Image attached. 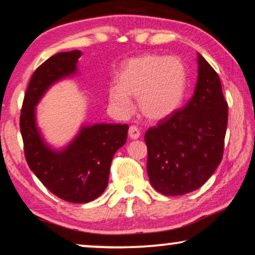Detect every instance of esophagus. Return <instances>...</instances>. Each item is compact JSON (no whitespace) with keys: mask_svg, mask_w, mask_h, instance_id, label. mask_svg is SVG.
Segmentation results:
<instances>
[{"mask_svg":"<svg viewBox=\"0 0 255 255\" xmlns=\"http://www.w3.org/2000/svg\"><path fill=\"white\" fill-rule=\"evenodd\" d=\"M128 137L130 139H138L140 137V131L137 127H130L128 128Z\"/></svg>","mask_w":255,"mask_h":255,"instance_id":"34e87169","label":"esophagus"}]
</instances>
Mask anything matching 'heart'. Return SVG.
Instances as JSON below:
<instances>
[{
    "label": "heart",
    "mask_w": 255,
    "mask_h": 255,
    "mask_svg": "<svg viewBox=\"0 0 255 255\" xmlns=\"http://www.w3.org/2000/svg\"><path fill=\"white\" fill-rule=\"evenodd\" d=\"M118 87L109 90V103L122 117L132 112L131 98L150 122L167 120L183 103L187 69L176 56L147 54L128 61L117 76Z\"/></svg>",
    "instance_id": "heart-1"
}]
</instances>
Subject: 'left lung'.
Returning <instances> with one entry per match:
<instances>
[{
  "label": "left lung",
  "mask_w": 255,
  "mask_h": 255,
  "mask_svg": "<svg viewBox=\"0 0 255 255\" xmlns=\"http://www.w3.org/2000/svg\"><path fill=\"white\" fill-rule=\"evenodd\" d=\"M197 56L192 98L145 133L148 179L165 196H183L203 186L223 159L229 107L219 76Z\"/></svg>",
  "instance_id": "8db88e82"
}]
</instances>
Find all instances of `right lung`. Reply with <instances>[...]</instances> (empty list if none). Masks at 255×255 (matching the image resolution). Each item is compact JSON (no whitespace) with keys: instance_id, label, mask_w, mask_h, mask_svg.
I'll list each match as a JSON object with an SVG mask.
<instances>
[{"instance_id":"right-lung-1","label":"right lung","mask_w":255,"mask_h":255,"mask_svg":"<svg viewBox=\"0 0 255 255\" xmlns=\"http://www.w3.org/2000/svg\"><path fill=\"white\" fill-rule=\"evenodd\" d=\"M79 50L59 52L36 69L22 105L19 128L26 163L42 184L61 199L84 204L98 198L108 186L116 151L128 138L127 124H84L63 148L44 140L36 122V107L51 85L77 74Z\"/></svg>"}]
</instances>
